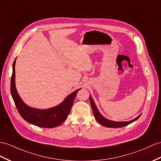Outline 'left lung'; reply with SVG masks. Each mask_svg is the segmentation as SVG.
Instances as JSON below:
<instances>
[{"label": "left lung", "instance_id": "8db88e82", "mask_svg": "<svg viewBox=\"0 0 161 161\" xmlns=\"http://www.w3.org/2000/svg\"><path fill=\"white\" fill-rule=\"evenodd\" d=\"M89 100H90V103H91V106H92V109H93V115H94V117H95V118L101 125H103V126H104L105 127H107V128H121V127L126 126H127V125L134 122V121H135L141 116V115H142V114L139 115L138 117H136V118H135L134 119L130 120V121H112V120L105 118V117L101 114L98 109H97L95 103H94L92 96H89Z\"/></svg>", "mask_w": 161, "mask_h": 161}]
</instances>
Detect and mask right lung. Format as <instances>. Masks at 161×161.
<instances>
[{
	"instance_id": "add662e5",
	"label": "right lung",
	"mask_w": 161,
	"mask_h": 161,
	"mask_svg": "<svg viewBox=\"0 0 161 161\" xmlns=\"http://www.w3.org/2000/svg\"><path fill=\"white\" fill-rule=\"evenodd\" d=\"M15 58L13 64V72L11 78V93L19 115L29 123L42 128H54L61 125L67 118L72 107L78 89L65 97L61 103L55 107L39 109L31 107L26 104L18 94L15 87Z\"/></svg>"
}]
</instances>
